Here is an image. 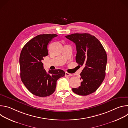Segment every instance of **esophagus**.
<instances>
[{"label": "esophagus", "mask_w": 128, "mask_h": 128, "mask_svg": "<svg viewBox=\"0 0 128 128\" xmlns=\"http://www.w3.org/2000/svg\"><path fill=\"white\" fill-rule=\"evenodd\" d=\"M72 76V74H69V73L68 72H65V76H67V77H69V76Z\"/></svg>", "instance_id": "34e87169"}]
</instances>
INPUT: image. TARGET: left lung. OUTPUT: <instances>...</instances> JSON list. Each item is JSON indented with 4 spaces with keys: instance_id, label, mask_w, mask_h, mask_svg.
Masks as SVG:
<instances>
[{
    "instance_id": "obj_1",
    "label": "left lung",
    "mask_w": 128,
    "mask_h": 128,
    "mask_svg": "<svg viewBox=\"0 0 128 128\" xmlns=\"http://www.w3.org/2000/svg\"><path fill=\"white\" fill-rule=\"evenodd\" d=\"M65 37L76 44V62L84 67L80 74V86L73 88L72 91L79 95H90L95 92L104 80L106 52L100 41L88 33H74Z\"/></svg>"
}]
</instances>
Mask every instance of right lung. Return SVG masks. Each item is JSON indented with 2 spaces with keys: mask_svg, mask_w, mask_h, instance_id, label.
Masks as SVG:
<instances>
[{
  "mask_svg": "<svg viewBox=\"0 0 128 128\" xmlns=\"http://www.w3.org/2000/svg\"><path fill=\"white\" fill-rule=\"evenodd\" d=\"M57 34H40L30 40L23 48L20 56L22 82L32 94L39 97L52 95L56 90L57 80L65 75L61 69H44L42 60L48 55V44Z\"/></svg>",
  "mask_w": 128,
  "mask_h": 128,
  "instance_id": "right-lung-1",
  "label": "right lung"
}]
</instances>
